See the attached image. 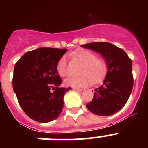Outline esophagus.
<instances>
[{
    "mask_svg": "<svg viewBox=\"0 0 148 148\" xmlns=\"http://www.w3.org/2000/svg\"><path fill=\"white\" fill-rule=\"evenodd\" d=\"M73 90H76V91H83V89L82 88H78V87H73Z\"/></svg>",
    "mask_w": 148,
    "mask_h": 148,
    "instance_id": "esophagus-1",
    "label": "esophagus"
}]
</instances>
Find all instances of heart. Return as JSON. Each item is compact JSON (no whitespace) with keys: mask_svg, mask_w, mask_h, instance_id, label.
Returning <instances> with one entry per match:
<instances>
[{"mask_svg":"<svg viewBox=\"0 0 148 148\" xmlns=\"http://www.w3.org/2000/svg\"><path fill=\"white\" fill-rule=\"evenodd\" d=\"M72 55L84 63L81 70V74L83 75L69 77L65 79L64 83L66 86L73 87H87L90 82L98 83L104 78L108 70V64L104 58L97 57V55L94 52L85 49H77L73 52ZM56 70L61 76L67 75V60L65 56H62L58 60Z\"/></svg>","mask_w":148,"mask_h":148,"instance_id":"b5f03b06","label":"heart"}]
</instances>
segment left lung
Instances as JSON below:
<instances>
[{
    "instance_id": "left-lung-1",
    "label": "left lung",
    "mask_w": 148,
    "mask_h": 148,
    "mask_svg": "<svg viewBox=\"0 0 148 148\" xmlns=\"http://www.w3.org/2000/svg\"><path fill=\"white\" fill-rule=\"evenodd\" d=\"M82 47L99 53L108 64L104 83L94 90L93 99L87 104V108L101 116L117 113L125 105L133 89L132 60L122 49L110 43H90Z\"/></svg>"
}]
</instances>
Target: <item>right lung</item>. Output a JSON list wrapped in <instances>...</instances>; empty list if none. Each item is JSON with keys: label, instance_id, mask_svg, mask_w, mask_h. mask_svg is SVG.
Listing matches in <instances>:
<instances>
[{"label": "right lung", "instance_id": "right-lung-1", "mask_svg": "<svg viewBox=\"0 0 148 148\" xmlns=\"http://www.w3.org/2000/svg\"><path fill=\"white\" fill-rule=\"evenodd\" d=\"M66 49L43 47L29 51L15 64L12 85L18 102L32 119L47 123L58 118L64 108V96L71 87L62 82L56 65Z\"/></svg>", "mask_w": 148, "mask_h": 148}]
</instances>
